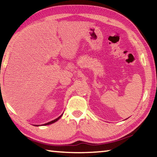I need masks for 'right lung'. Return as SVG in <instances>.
Wrapping results in <instances>:
<instances>
[{
	"label": "right lung",
	"instance_id": "right-lung-1",
	"mask_svg": "<svg viewBox=\"0 0 157 157\" xmlns=\"http://www.w3.org/2000/svg\"><path fill=\"white\" fill-rule=\"evenodd\" d=\"M62 115H61L59 117H58L57 118H56V119H55L54 121H50V122H49V123H46V124H44L43 125H47V124H52V123H55V122H56V121H57L58 120H59V119L61 118V117H62ZM36 126H38V125H36Z\"/></svg>",
	"mask_w": 157,
	"mask_h": 157
}]
</instances>
